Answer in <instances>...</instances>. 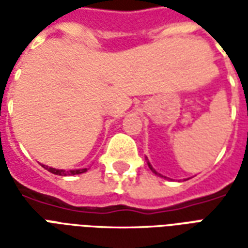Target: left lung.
Returning <instances> with one entry per match:
<instances>
[{"label":"left lung","mask_w":248,"mask_h":248,"mask_svg":"<svg viewBox=\"0 0 248 248\" xmlns=\"http://www.w3.org/2000/svg\"><path fill=\"white\" fill-rule=\"evenodd\" d=\"M149 167H150V170H151V171H153V172H154V174H156V175H161V174H158V172H156L155 170H154V169H153V167H151L150 163H149Z\"/></svg>","instance_id":"1"}]
</instances>
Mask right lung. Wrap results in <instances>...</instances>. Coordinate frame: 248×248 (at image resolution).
<instances>
[{
    "mask_svg": "<svg viewBox=\"0 0 248 248\" xmlns=\"http://www.w3.org/2000/svg\"><path fill=\"white\" fill-rule=\"evenodd\" d=\"M44 166V165H42ZM44 169H46L47 171L53 172L56 175H76V174H82V172L87 171V169H79V170H69V171H65V170H58V169H53V167L44 166Z\"/></svg>",
    "mask_w": 248,
    "mask_h": 248,
    "instance_id": "add662e5",
    "label": "right lung"
}]
</instances>
